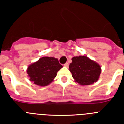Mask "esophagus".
Returning <instances> with one entry per match:
<instances>
[{
  "label": "esophagus",
  "mask_w": 124,
  "mask_h": 124,
  "mask_svg": "<svg viewBox=\"0 0 124 124\" xmlns=\"http://www.w3.org/2000/svg\"><path fill=\"white\" fill-rule=\"evenodd\" d=\"M64 66H65V67H68V66H69L68 63H66L65 64H64Z\"/></svg>",
  "instance_id": "1"
}]
</instances>
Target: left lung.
Returning a JSON list of instances; mask_svg holds the SVG:
<instances>
[{
	"label": "left lung",
	"instance_id": "left-lung-1",
	"mask_svg": "<svg viewBox=\"0 0 124 124\" xmlns=\"http://www.w3.org/2000/svg\"><path fill=\"white\" fill-rule=\"evenodd\" d=\"M69 68L76 83L87 86L97 82L101 73V67L95 61L86 56L72 58Z\"/></svg>",
	"mask_w": 124,
	"mask_h": 124
}]
</instances>
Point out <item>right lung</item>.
<instances>
[{
  "label": "right lung",
  "mask_w": 124,
  "mask_h": 124,
  "mask_svg": "<svg viewBox=\"0 0 124 124\" xmlns=\"http://www.w3.org/2000/svg\"><path fill=\"white\" fill-rule=\"evenodd\" d=\"M62 68L57 58L45 56L30 64L27 73L30 81L38 86H46L53 81L58 71Z\"/></svg>",
  "instance_id": "add662e5"
}]
</instances>
